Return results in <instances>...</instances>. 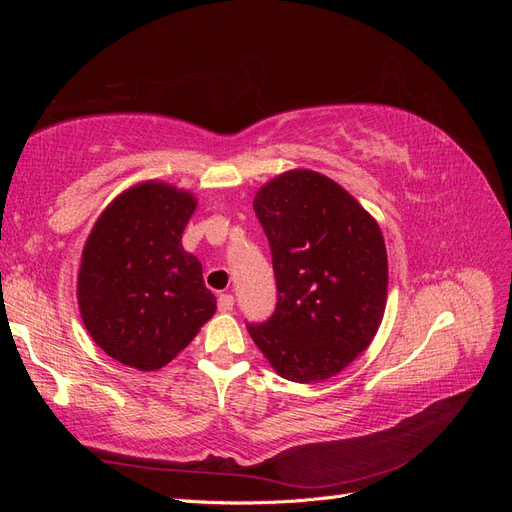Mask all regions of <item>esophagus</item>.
Listing matches in <instances>:
<instances>
[{
	"label": "esophagus",
	"mask_w": 512,
	"mask_h": 512,
	"mask_svg": "<svg viewBox=\"0 0 512 512\" xmlns=\"http://www.w3.org/2000/svg\"><path fill=\"white\" fill-rule=\"evenodd\" d=\"M232 307H235V297H232V294H220V299H218L220 312L228 314V312H232Z\"/></svg>",
	"instance_id": "esophagus-1"
}]
</instances>
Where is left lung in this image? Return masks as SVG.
<instances>
[{"label":"left lung","mask_w":512,"mask_h":512,"mask_svg":"<svg viewBox=\"0 0 512 512\" xmlns=\"http://www.w3.org/2000/svg\"><path fill=\"white\" fill-rule=\"evenodd\" d=\"M254 211L269 239L277 303L247 331L282 378L327 380L382 322L389 265L380 226L342 185L303 168L262 185Z\"/></svg>","instance_id":"left-lung-1"}]
</instances>
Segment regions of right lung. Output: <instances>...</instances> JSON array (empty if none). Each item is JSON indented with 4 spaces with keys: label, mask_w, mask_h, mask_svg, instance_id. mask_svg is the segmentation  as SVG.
Instances as JSON below:
<instances>
[{
    "label": "right lung",
    "mask_w": 512,
    "mask_h": 512,
    "mask_svg": "<svg viewBox=\"0 0 512 512\" xmlns=\"http://www.w3.org/2000/svg\"><path fill=\"white\" fill-rule=\"evenodd\" d=\"M194 194L145 181L108 205L83 247L79 309L111 359L153 371L170 363L215 314L203 265L181 245Z\"/></svg>",
    "instance_id": "1"
}]
</instances>
